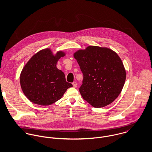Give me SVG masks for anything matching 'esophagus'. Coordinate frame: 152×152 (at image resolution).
Masks as SVG:
<instances>
[{
  "mask_svg": "<svg viewBox=\"0 0 152 152\" xmlns=\"http://www.w3.org/2000/svg\"><path fill=\"white\" fill-rule=\"evenodd\" d=\"M72 86H73V87H74V88H76V87H77V83L75 82V81L73 82L72 83Z\"/></svg>",
  "mask_w": 152,
  "mask_h": 152,
  "instance_id": "34e87169",
  "label": "esophagus"
}]
</instances>
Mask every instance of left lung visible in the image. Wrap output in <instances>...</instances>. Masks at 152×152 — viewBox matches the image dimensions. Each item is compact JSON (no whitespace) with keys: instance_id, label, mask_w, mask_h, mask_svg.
<instances>
[{"instance_id":"obj_1","label":"left lung","mask_w":152,"mask_h":152,"mask_svg":"<svg viewBox=\"0 0 152 152\" xmlns=\"http://www.w3.org/2000/svg\"><path fill=\"white\" fill-rule=\"evenodd\" d=\"M83 74L80 92L89 104L102 108L113 102L121 92L126 73L119 56L107 47L90 45L74 54Z\"/></svg>"}]
</instances>
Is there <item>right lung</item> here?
I'll list each match as a JSON object with an SVG mask.
<instances>
[{
  "label": "right lung",
  "mask_w": 152,
  "mask_h": 152,
  "mask_svg": "<svg viewBox=\"0 0 152 152\" xmlns=\"http://www.w3.org/2000/svg\"><path fill=\"white\" fill-rule=\"evenodd\" d=\"M65 55L62 51L54 55L50 48H45L33 56L23 67L20 86L31 102L43 106L51 105L72 87L66 81L64 73L56 66L58 60Z\"/></svg>",
  "instance_id": "add662e5"
}]
</instances>
